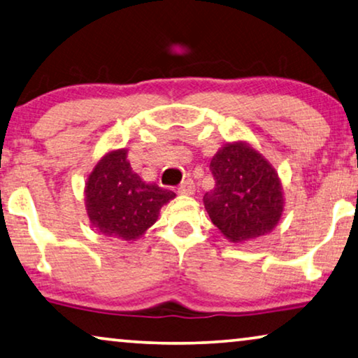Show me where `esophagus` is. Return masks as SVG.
<instances>
[{"mask_svg":"<svg viewBox=\"0 0 358 358\" xmlns=\"http://www.w3.org/2000/svg\"><path fill=\"white\" fill-rule=\"evenodd\" d=\"M193 191H194V183H193V180H191V178L183 180L178 186V193L180 194L188 196V194H193Z\"/></svg>","mask_w":358,"mask_h":358,"instance_id":"1","label":"esophagus"}]
</instances>
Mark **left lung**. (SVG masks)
Segmentation results:
<instances>
[{
	"instance_id": "obj_1",
	"label": "left lung",
	"mask_w": 358,
	"mask_h": 358,
	"mask_svg": "<svg viewBox=\"0 0 358 358\" xmlns=\"http://www.w3.org/2000/svg\"><path fill=\"white\" fill-rule=\"evenodd\" d=\"M215 188L204 194L210 220L233 243L264 236L282 212L275 169L246 143L222 148L210 161Z\"/></svg>"
}]
</instances>
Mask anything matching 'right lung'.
<instances>
[{
  "label": "right lung",
  "mask_w": 358,
  "mask_h": 358,
  "mask_svg": "<svg viewBox=\"0 0 358 358\" xmlns=\"http://www.w3.org/2000/svg\"><path fill=\"white\" fill-rule=\"evenodd\" d=\"M87 212L101 234L133 241L154 225L159 210L175 193L145 183L127 161V149L101 159L87 181Z\"/></svg>",
  "instance_id": "obj_1"
}]
</instances>
